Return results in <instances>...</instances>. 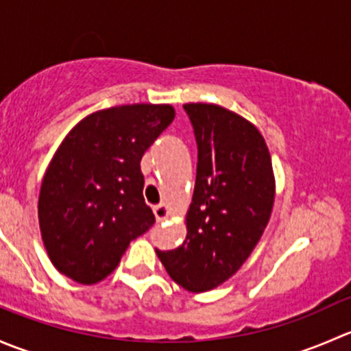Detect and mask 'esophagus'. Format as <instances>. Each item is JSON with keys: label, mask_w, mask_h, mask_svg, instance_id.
<instances>
[{"label": "esophagus", "mask_w": 351, "mask_h": 351, "mask_svg": "<svg viewBox=\"0 0 351 351\" xmlns=\"http://www.w3.org/2000/svg\"><path fill=\"white\" fill-rule=\"evenodd\" d=\"M153 212H154V217H156V221H158V222H162V221H166V219H168V215H169V210H168V207H166L165 204L154 205V207H153Z\"/></svg>", "instance_id": "34e87169"}]
</instances>
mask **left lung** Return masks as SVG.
Returning a JSON list of instances; mask_svg holds the SVG:
<instances>
[{
	"label": "left lung",
	"instance_id": "obj_1",
	"mask_svg": "<svg viewBox=\"0 0 351 351\" xmlns=\"http://www.w3.org/2000/svg\"><path fill=\"white\" fill-rule=\"evenodd\" d=\"M197 143V178L186 239L156 250L169 277L190 292L231 278L254 250L271 215V158L256 127L212 104L183 105Z\"/></svg>",
	"mask_w": 351,
	"mask_h": 351
}]
</instances>
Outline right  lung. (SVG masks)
<instances>
[{
	"label": "right lung",
	"instance_id": "right-lung-1",
	"mask_svg": "<svg viewBox=\"0 0 351 351\" xmlns=\"http://www.w3.org/2000/svg\"><path fill=\"white\" fill-rule=\"evenodd\" d=\"M173 119L171 105H122L91 113L62 141L42 180L38 224L66 277L104 280L130 241L153 228L141 159Z\"/></svg>",
	"mask_w": 351,
	"mask_h": 351
}]
</instances>
